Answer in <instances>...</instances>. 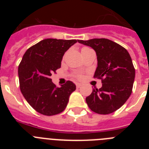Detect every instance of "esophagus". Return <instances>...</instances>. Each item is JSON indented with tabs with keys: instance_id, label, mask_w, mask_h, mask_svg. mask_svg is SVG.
Instances as JSON below:
<instances>
[{
	"instance_id": "esophagus-1",
	"label": "esophagus",
	"mask_w": 149,
	"mask_h": 149,
	"mask_svg": "<svg viewBox=\"0 0 149 149\" xmlns=\"http://www.w3.org/2000/svg\"><path fill=\"white\" fill-rule=\"evenodd\" d=\"M81 86H82V84H79V83H77V84H76V87L77 88H80Z\"/></svg>"
}]
</instances>
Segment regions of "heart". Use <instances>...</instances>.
Returning a JSON list of instances; mask_svg holds the SVG:
<instances>
[{"mask_svg": "<svg viewBox=\"0 0 149 149\" xmlns=\"http://www.w3.org/2000/svg\"><path fill=\"white\" fill-rule=\"evenodd\" d=\"M86 48V47H84V48ZM76 77H77V78H81V77H82V76H81V74H77V75H76Z\"/></svg>", "mask_w": 149, "mask_h": 149, "instance_id": "1", "label": "heart"}]
</instances>
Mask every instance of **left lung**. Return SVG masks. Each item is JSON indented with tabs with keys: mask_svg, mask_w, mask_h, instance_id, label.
Returning a JSON list of instances; mask_svg holds the SVG:
<instances>
[{
	"mask_svg": "<svg viewBox=\"0 0 149 149\" xmlns=\"http://www.w3.org/2000/svg\"><path fill=\"white\" fill-rule=\"evenodd\" d=\"M91 47L97 55L98 66L94 77L101 80L102 86L93 89L86 98L89 109L96 113L110 114L119 109L131 95L135 68L127 50L107 39L77 40Z\"/></svg>",
	"mask_w": 149,
	"mask_h": 149,
	"instance_id": "obj_1",
	"label": "left lung"
}]
</instances>
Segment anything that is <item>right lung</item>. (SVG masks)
<instances>
[{
  "mask_svg": "<svg viewBox=\"0 0 149 149\" xmlns=\"http://www.w3.org/2000/svg\"><path fill=\"white\" fill-rule=\"evenodd\" d=\"M77 42L76 39H43L24 54L18 70L21 92L39 113L54 116L62 113L76 89L75 84L70 81L57 87L51 76L61 67L65 51Z\"/></svg>",
  "mask_w": 149,
  "mask_h": 149,
  "instance_id": "1",
  "label": "right lung"
}]
</instances>
